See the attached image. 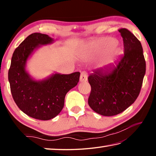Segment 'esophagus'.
<instances>
[{"label": "esophagus", "instance_id": "34e87169", "mask_svg": "<svg viewBox=\"0 0 156 156\" xmlns=\"http://www.w3.org/2000/svg\"><path fill=\"white\" fill-rule=\"evenodd\" d=\"M87 80V73L86 72H82L80 74V82H85Z\"/></svg>", "mask_w": 156, "mask_h": 156}]
</instances>
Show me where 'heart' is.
Returning a JSON list of instances; mask_svg holds the SVG:
<instances>
[{
    "instance_id": "b5f03b06",
    "label": "heart",
    "mask_w": 156,
    "mask_h": 156,
    "mask_svg": "<svg viewBox=\"0 0 156 156\" xmlns=\"http://www.w3.org/2000/svg\"><path fill=\"white\" fill-rule=\"evenodd\" d=\"M117 44V41L115 39L107 38L105 39H102L99 42L96 43H92L87 47L85 49V53L86 54H91L95 51H99L100 49L102 48H109V47H112L115 46ZM120 50L118 48H115L112 51V56L115 57L120 54Z\"/></svg>"
}]
</instances>
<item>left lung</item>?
<instances>
[{
    "label": "left lung",
    "instance_id": "1",
    "mask_svg": "<svg viewBox=\"0 0 156 156\" xmlns=\"http://www.w3.org/2000/svg\"><path fill=\"white\" fill-rule=\"evenodd\" d=\"M118 31L123 39L124 54L115 65L94 71L88 77L91 87L88 104L105 116L119 114L135 102L146 72L140 42L125 28Z\"/></svg>",
    "mask_w": 156,
    "mask_h": 156
}]
</instances>
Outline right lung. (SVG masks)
Listing matches in <instances>:
<instances>
[{"label":"right lung","instance_id":"obj_1","mask_svg":"<svg viewBox=\"0 0 156 156\" xmlns=\"http://www.w3.org/2000/svg\"><path fill=\"white\" fill-rule=\"evenodd\" d=\"M54 39L47 34L34 33L15 49L8 72L12 95L18 108L35 119L51 120L61 112L67 92L77 85L80 72L55 73L48 78L35 80L25 69L26 63L34 50L51 44Z\"/></svg>","mask_w":156,"mask_h":156}]
</instances>
